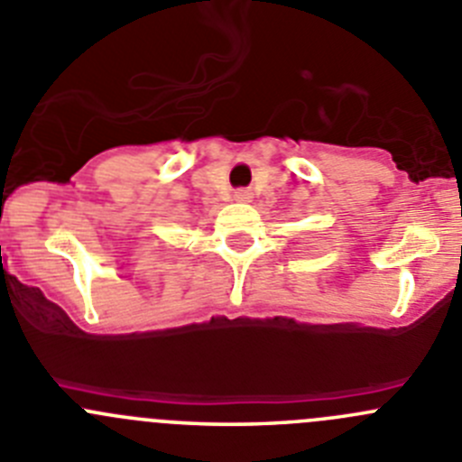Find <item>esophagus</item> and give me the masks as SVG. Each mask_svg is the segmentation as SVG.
<instances>
[{"instance_id":"esophagus-1","label":"esophagus","mask_w":462,"mask_h":462,"mask_svg":"<svg viewBox=\"0 0 462 462\" xmlns=\"http://www.w3.org/2000/svg\"><path fill=\"white\" fill-rule=\"evenodd\" d=\"M236 200H248V191H235Z\"/></svg>"}]
</instances>
